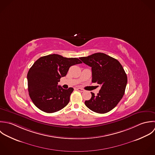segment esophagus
I'll return each instance as SVG.
<instances>
[{
	"label": "esophagus",
	"instance_id": "obj_1",
	"mask_svg": "<svg viewBox=\"0 0 155 155\" xmlns=\"http://www.w3.org/2000/svg\"><path fill=\"white\" fill-rule=\"evenodd\" d=\"M76 90L79 91H81V92H84V90H83L82 88H76Z\"/></svg>",
	"mask_w": 155,
	"mask_h": 155
}]
</instances>
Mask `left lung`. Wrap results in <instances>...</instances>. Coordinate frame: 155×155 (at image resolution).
<instances>
[{
	"instance_id": "1",
	"label": "left lung",
	"mask_w": 155,
	"mask_h": 155,
	"mask_svg": "<svg viewBox=\"0 0 155 155\" xmlns=\"http://www.w3.org/2000/svg\"><path fill=\"white\" fill-rule=\"evenodd\" d=\"M91 67L92 82L101 85L99 93L85 104L91 110L104 114L114 109L122 99L127 82V75L118 60L103 53L80 58Z\"/></svg>"
}]
</instances>
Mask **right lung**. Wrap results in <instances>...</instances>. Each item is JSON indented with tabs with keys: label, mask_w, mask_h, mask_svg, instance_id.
I'll return each instance as SVG.
<instances>
[{
	"label": "right lung",
	"mask_w": 155,
	"mask_h": 155,
	"mask_svg": "<svg viewBox=\"0 0 155 155\" xmlns=\"http://www.w3.org/2000/svg\"><path fill=\"white\" fill-rule=\"evenodd\" d=\"M81 63L78 58H64L57 54L37 59L27 75L29 95L34 104L47 113L57 112L66 106L74 89L65 90L58 85V82L66 76L71 66Z\"/></svg>",
	"instance_id": "1"
}]
</instances>
